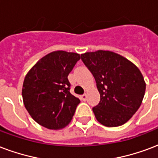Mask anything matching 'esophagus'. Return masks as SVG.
<instances>
[{"label": "esophagus", "instance_id": "34e87169", "mask_svg": "<svg viewBox=\"0 0 158 158\" xmlns=\"http://www.w3.org/2000/svg\"><path fill=\"white\" fill-rule=\"evenodd\" d=\"M81 99L83 101H85L86 99H87V95L86 94H83L81 95Z\"/></svg>", "mask_w": 158, "mask_h": 158}]
</instances>
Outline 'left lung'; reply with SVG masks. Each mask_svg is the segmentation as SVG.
<instances>
[{"label": "left lung", "instance_id": "1", "mask_svg": "<svg viewBox=\"0 0 158 158\" xmlns=\"http://www.w3.org/2000/svg\"><path fill=\"white\" fill-rule=\"evenodd\" d=\"M94 77L100 102L93 108L98 123L118 127L127 123L142 104L146 83L139 69L125 57L109 50L81 55Z\"/></svg>", "mask_w": 158, "mask_h": 158}]
</instances>
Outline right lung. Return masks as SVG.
Segmentation results:
<instances>
[{
	"mask_svg": "<svg viewBox=\"0 0 158 158\" xmlns=\"http://www.w3.org/2000/svg\"><path fill=\"white\" fill-rule=\"evenodd\" d=\"M80 58L77 53L53 51L26 74L22 86L23 103L37 123L58 130L71 122L80 100L69 92L68 75Z\"/></svg>",
	"mask_w": 158,
	"mask_h": 158,
	"instance_id": "obj_1",
	"label": "right lung"
}]
</instances>
